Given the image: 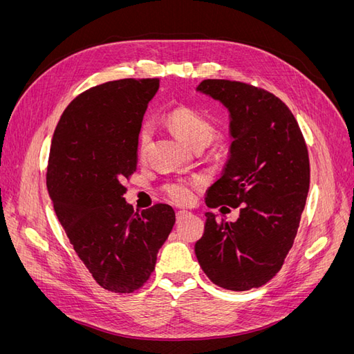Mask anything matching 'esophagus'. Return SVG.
<instances>
[{
    "instance_id": "34e87169",
    "label": "esophagus",
    "mask_w": 354,
    "mask_h": 354,
    "mask_svg": "<svg viewBox=\"0 0 354 354\" xmlns=\"http://www.w3.org/2000/svg\"><path fill=\"white\" fill-rule=\"evenodd\" d=\"M187 216H190V212L186 211V209H180V211H177V214H176L177 221H181V220H183V218L187 217Z\"/></svg>"
}]
</instances>
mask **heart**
<instances>
[{"instance_id": "b5f03b06", "label": "heart", "mask_w": 354, "mask_h": 354, "mask_svg": "<svg viewBox=\"0 0 354 354\" xmlns=\"http://www.w3.org/2000/svg\"><path fill=\"white\" fill-rule=\"evenodd\" d=\"M165 121L167 125L173 130V133L189 147H205L212 142L214 136L217 133L216 125H214L205 115H202L201 112L192 108H186V106H180V108L169 111L165 116ZM151 137V127L145 124L140 130H138L137 136V151L140 156L146 153ZM195 189L196 183H192V181L186 180H177L171 181V183H167L164 186V194L168 196L171 202L185 205V203H189L194 199Z\"/></svg>"}]
</instances>
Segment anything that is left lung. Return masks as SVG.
I'll use <instances>...</instances> for the list:
<instances>
[{
	"label": "left lung",
	"mask_w": 354,
	"mask_h": 354,
	"mask_svg": "<svg viewBox=\"0 0 354 354\" xmlns=\"http://www.w3.org/2000/svg\"><path fill=\"white\" fill-rule=\"evenodd\" d=\"M196 91L230 113V156L207 192V207H241L234 223L205 212L196 259L212 283L248 291L269 282L292 248L306 207L310 162L304 137L274 94L229 80H203Z\"/></svg>",
	"instance_id": "8db88e82"
}]
</instances>
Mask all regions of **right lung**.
I'll list each match as a JSON object with an SVG mask.
<instances>
[{
	"label": "right lung",
	"instance_id": "obj_1",
	"mask_svg": "<svg viewBox=\"0 0 354 354\" xmlns=\"http://www.w3.org/2000/svg\"><path fill=\"white\" fill-rule=\"evenodd\" d=\"M158 88V78H130L84 91L63 112L50 147L47 189L56 216L94 281L118 294L146 283L176 223L167 203L136 212L124 198Z\"/></svg>",
	"mask_w": 354,
	"mask_h": 354
}]
</instances>
